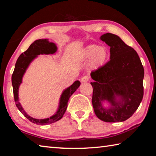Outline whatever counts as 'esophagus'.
Returning <instances> with one entry per match:
<instances>
[{
	"label": "esophagus",
	"mask_w": 156,
	"mask_h": 156,
	"mask_svg": "<svg viewBox=\"0 0 156 156\" xmlns=\"http://www.w3.org/2000/svg\"><path fill=\"white\" fill-rule=\"evenodd\" d=\"M89 80V77L87 76H84L81 78V83H86V82H88Z\"/></svg>",
	"instance_id": "1"
}]
</instances>
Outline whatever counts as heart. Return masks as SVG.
<instances>
[{
  "label": "heart",
  "mask_w": 156,
  "mask_h": 156,
  "mask_svg": "<svg viewBox=\"0 0 156 156\" xmlns=\"http://www.w3.org/2000/svg\"><path fill=\"white\" fill-rule=\"evenodd\" d=\"M109 50L105 47L91 44L81 51L80 57L84 60L90 59L88 67L90 70H96L102 67L109 58Z\"/></svg>",
  "instance_id": "obj_1"
}]
</instances>
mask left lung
<instances>
[{
	"label": "left lung",
	"instance_id": "8db88e82",
	"mask_svg": "<svg viewBox=\"0 0 156 156\" xmlns=\"http://www.w3.org/2000/svg\"><path fill=\"white\" fill-rule=\"evenodd\" d=\"M100 40L110 47V60L91 73L92 105L100 120L123 122L138 109L143 98L144 68L137 52L119 36L107 33ZM105 101L110 105L107 108Z\"/></svg>",
	"mask_w": 156,
	"mask_h": 156
}]
</instances>
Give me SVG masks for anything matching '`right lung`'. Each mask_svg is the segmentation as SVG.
Returning <instances> with one entry per match:
<instances>
[{
	"label": "right lung",
	"mask_w": 156,
	"mask_h": 156,
	"mask_svg": "<svg viewBox=\"0 0 156 156\" xmlns=\"http://www.w3.org/2000/svg\"><path fill=\"white\" fill-rule=\"evenodd\" d=\"M57 51V47L56 44L51 43L47 39H39L35 41L31 44L27 51L23 52L18 57L15 65L14 71L12 76V83L13 86V91H14V101L16 105L20 112L25 115L30 122L39 125H46L54 123L59 120L62 118L65 114L66 109L67 108V102L71 96L76 91L80 83L79 80H76L72 85L65 89L60 96L59 100V105L57 112L51 115V117L44 118V119H36L31 117L25 112L23 108L21 106L18 98V89L20 84L22 83V79L29 65L33 60L38 57L40 54H54Z\"/></svg>",
	"instance_id": "obj_1"
}]
</instances>
